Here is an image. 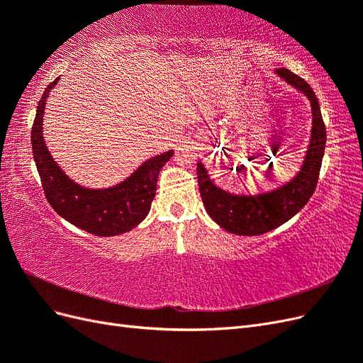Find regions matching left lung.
Returning <instances> with one entry per match:
<instances>
[{"label": "left lung", "instance_id": "left-lung-1", "mask_svg": "<svg viewBox=\"0 0 363 363\" xmlns=\"http://www.w3.org/2000/svg\"><path fill=\"white\" fill-rule=\"evenodd\" d=\"M276 74L311 103V138L300 171L289 182L272 191L256 195L232 194L215 184L203 162L196 163V179L208 216L233 235L257 236L289 221L311 200L320 175L327 136L318 98L312 87L289 69L279 68Z\"/></svg>", "mask_w": 363, "mask_h": 363}]
</instances>
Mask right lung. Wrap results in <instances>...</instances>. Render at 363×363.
I'll return each instance as SVG.
<instances>
[{"label":"right lung","mask_w":363,"mask_h":363,"mask_svg":"<svg viewBox=\"0 0 363 363\" xmlns=\"http://www.w3.org/2000/svg\"><path fill=\"white\" fill-rule=\"evenodd\" d=\"M59 79L47 86L31 127L33 159L36 162L43 192L54 211L87 233L104 238L127 233L148 215L151 201L156 196L159 172L172 157L174 151L169 150L145 160L124 182L111 188L92 189L75 183L52 159L42 135L45 104Z\"/></svg>","instance_id":"right-lung-1"}]
</instances>
